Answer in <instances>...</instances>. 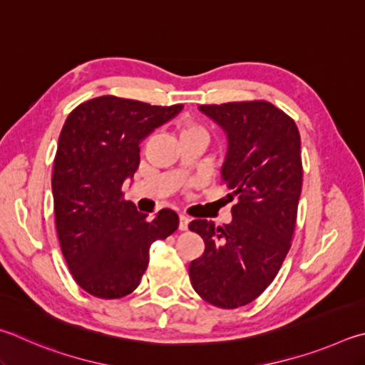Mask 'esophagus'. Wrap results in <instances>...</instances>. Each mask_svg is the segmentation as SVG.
Segmentation results:
<instances>
[{
  "instance_id": "obj_1",
  "label": "esophagus",
  "mask_w": 365,
  "mask_h": 365,
  "mask_svg": "<svg viewBox=\"0 0 365 365\" xmlns=\"http://www.w3.org/2000/svg\"><path fill=\"white\" fill-rule=\"evenodd\" d=\"M189 227V218L184 215H179V231H187Z\"/></svg>"
}]
</instances>
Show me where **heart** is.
Wrapping results in <instances>:
<instances>
[{"mask_svg":"<svg viewBox=\"0 0 365 365\" xmlns=\"http://www.w3.org/2000/svg\"><path fill=\"white\" fill-rule=\"evenodd\" d=\"M194 131H203V133H205V130H203L202 126L195 125V123H187V125H184V128H182V133H194Z\"/></svg>","mask_w":365,"mask_h":365,"instance_id":"1","label":"heart"}]
</instances>
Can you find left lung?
<instances>
[{"label": "left lung", "mask_w": 365, "mask_h": 365, "mask_svg": "<svg viewBox=\"0 0 365 365\" xmlns=\"http://www.w3.org/2000/svg\"><path fill=\"white\" fill-rule=\"evenodd\" d=\"M199 110L226 133L221 179L237 202L229 225H189L205 242L189 277L205 302L234 309L269 287L290 250L303 184L302 140L295 121L271 102H227Z\"/></svg>", "instance_id": "obj_1"}]
</instances>
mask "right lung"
<instances>
[{
  "mask_svg": "<svg viewBox=\"0 0 365 365\" xmlns=\"http://www.w3.org/2000/svg\"><path fill=\"white\" fill-rule=\"evenodd\" d=\"M181 110V104L101 96L63 123L51 181L57 237L76 284L94 297L131 293L149 264L150 245L178 229L173 210L149 221L123 200V186L139 166V144Z\"/></svg>",
  "mask_w": 365,
  "mask_h": 365,
  "instance_id": "1",
  "label": "right lung"
}]
</instances>
